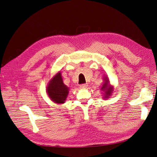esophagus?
I'll list each match as a JSON object with an SVG mask.
<instances>
[{
    "mask_svg": "<svg viewBox=\"0 0 157 157\" xmlns=\"http://www.w3.org/2000/svg\"><path fill=\"white\" fill-rule=\"evenodd\" d=\"M88 87V85L87 84H81L80 86V89H85Z\"/></svg>",
    "mask_w": 157,
    "mask_h": 157,
    "instance_id": "34e87169",
    "label": "esophagus"
}]
</instances>
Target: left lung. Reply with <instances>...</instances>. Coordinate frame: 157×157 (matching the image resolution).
<instances>
[{"mask_svg":"<svg viewBox=\"0 0 157 157\" xmlns=\"http://www.w3.org/2000/svg\"><path fill=\"white\" fill-rule=\"evenodd\" d=\"M103 80V82L100 90L104 92L103 93L104 96H103V98H108L109 96H111L112 95V93L114 90V86H112V85L110 84V81H109V78L106 75L104 76Z\"/></svg>","mask_w":157,"mask_h":157,"instance_id":"8db88e82","label":"left lung"}]
</instances>
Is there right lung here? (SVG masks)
Wrapping results in <instances>:
<instances>
[{
	"instance_id": "add662e5",
	"label": "right lung",
	"mask_w": 157,
	"mask_h": 157,
	"mask_svg": "<svg viewBox=\"0 0 157 157\" xmlns=\"http://www.w3.org/2000/svg\"><path fill=\"white\" fill-rule=\"evenodd\" d=\"M69 92V88L64 84L60 71L57 73L48 82L46 93L51 100L58 104H63Z\"/></svg>"
}]
</instances>
